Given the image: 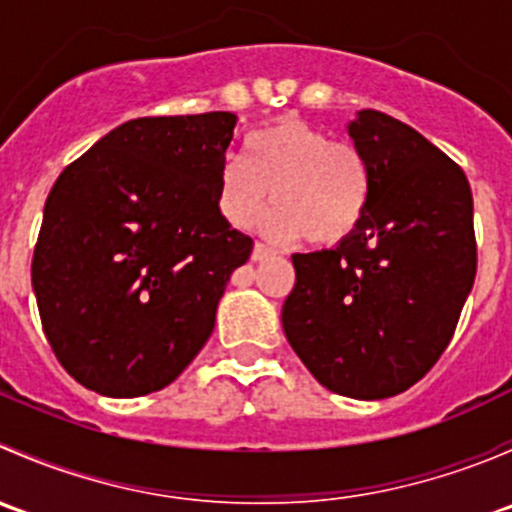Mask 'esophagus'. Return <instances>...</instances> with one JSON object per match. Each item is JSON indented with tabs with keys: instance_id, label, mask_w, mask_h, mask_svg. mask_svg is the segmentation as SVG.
<instances>
[{
	"instance_id": "1",
	"label": "esophagus",
	"mask_w": 512,
	"mask_h": 512,
	"mask_svg": "<svg viewBox=\"0 0 512 512\" xmlns=\"http://www.w3.org/2000/svg\"><path fill=\"white\" fill-rule=\"evenodd\" d=\"M272 255H275V250H272V247H267L265 242H255V250H252V260L262 262V260H267V257H272Z\"/></svg>"
}]
</instances>
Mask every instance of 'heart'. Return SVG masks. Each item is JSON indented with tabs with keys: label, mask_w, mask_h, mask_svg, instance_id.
I'll use <instances>...</instances> for the list:
<instances>
[{
	"label": "heart",
	"mask_w": 512,
	"mask_h": 512,
	"mask_svg": "<svg viewBox=\"0 0 512 512\" xmlns=\"http://www.w3.org/2000/svg\"><path fill=\"white\" fill-rule=\"evenodd\" d=\"M374 170L359 146L334 141L299 118H282L245 138L242 158L220 168L218 208L230 225L252 223L275 200L262 230L275 240L304 235L312 245H339L364 223Z\"/></svg>",
	"instance_id": "b5f03b06"
}]
</instances>
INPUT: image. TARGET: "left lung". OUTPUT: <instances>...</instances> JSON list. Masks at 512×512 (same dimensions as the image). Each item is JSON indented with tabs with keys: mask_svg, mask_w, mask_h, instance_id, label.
I'll return each instance as SVG.
<instances>
[{
	"mask_svg": "<svg viewBox=\"0 0 512 512\" xmlns=\"http://www.w3.org/2000/svg\"><path fill=\"white\" fill-rule=\"evenodd\" d=\"M369 158L364 223L332 250L292 255L287 342L349 399H389L431 371L476 280L473 195L461 165L406 123L366 108L349 123Z\"/></svg>",
	"mask_w": 512,
	"mask_h": 512,
	"instance_id": "8db88e82",
	"label": "left lung"
}]
</instances>
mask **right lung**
I'll return each mask as SVG.
<instances>
[{
    "label": "right lung",
    "mask_w": 512,
    "mask_h": 512,
    "mask_svg": "<svg viewBox=\"0 0 512 512\" xmlns=\"http://www.w3.org/2000/svg\"><path fill=\"white\" fill-rule=\"evenodd\" d=\"M237 116L121 123L56 178L32 260L59 364L113 399L160 391L198 356L252 237L218 208Z\"/></svg>",
    "instance_id": "obj_1"
}]
</instances>
